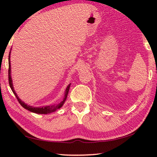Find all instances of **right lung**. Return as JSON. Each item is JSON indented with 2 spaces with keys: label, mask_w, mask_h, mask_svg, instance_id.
<instances>
[{
  "label": "right lung",
  "mask_w": 157,
  "mask_h": 157,
  "mask_svg": "<svg viewBox=\"0 0 157 157\" xmlns=\"http://www.w3.org/2000/svg\"><path fill=\"white\" fill-rule=\"evenodd\" d=\"M10 53H11V50H10V54H9V58H8V61H9V71H8V76H9V84H10V86L11 88L12 92L14 93V94L15 95V96L17 97V100L18 101V102L20 103V105L22 106V107L25 109L28 110L29 111H31V112L35 113H38V114H48L50 113L55 112V111H57V109H59L61 107H62L64 104L65 101L67 98V95L68 94L69 89H70V86H71V84L68 85V86L66 87V91L64 92V97H63V99L59 103L56 105H48V106H44V107H33V106H30L26 104L24 102H23L21 100L17 94V93L14 91V86H13V83H12V76H11V63H10Z\"/></svg>",
  "instance_id": "add662e5"
}]
</instances>
